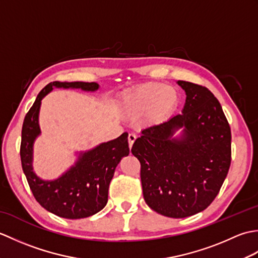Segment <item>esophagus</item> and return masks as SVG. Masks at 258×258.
<instances>
[{
    "mask_svg": "<svg viewBox=\"0 0 258 258\" xmlns=\"http://www.w3.org/2000/svg\"><path fill=\"white\" fill-rule=\"evenodd\" d=\"M135 140H136V135L135 134H133V133L128 134V145H130V149L133 146Z\"/></svg>",
    "mask_w": 258,
    "mask_h": 258,
    "instance_id": "obj_1",
    "label": "esophagus"
}]
</instances>
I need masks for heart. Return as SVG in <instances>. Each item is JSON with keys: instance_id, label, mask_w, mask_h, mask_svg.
Segmentation results:
<instances>
[{"instance_id": "1", "label": "heart", "mask_w": 258, "mask_h": 258, "mask_svg": "<svg viewBox=\"0 0 258 258\" xmlns=\"http://www.w3.org/2000/svg\"><path fill=\"white\" fill-rule=\"evenodd\" d=\"M178 102L175 89L162 83H149L126 93L119 101V113L126 117H139L145 114L146 124L162 123Z\"/></svg>"}]
</instances>
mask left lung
I'll use <instances>...</instances> for the list:
<instances>
[{"instance_id":"left-lung-1","label":"left lung","mask_w":258,"mask_h":258,"mask_svg":"<svg viewBox=\"0 0 258 258\" xmlns=\"http://www.w3.org/2000/svg\"><path fill=\"white\" fill-rule=\"evenodd\" d=\"M177 84L186 94L182 114L142 131L132 154L141 163L146 204L161 215L183 218L204 211L217 196L231 165L232 135L210 90Z\"/></svg>"}]
</instances>
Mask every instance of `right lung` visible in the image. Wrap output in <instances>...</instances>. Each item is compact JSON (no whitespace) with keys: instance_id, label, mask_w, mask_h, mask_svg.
Here are the masks:
<instances>
[{"instance_id":"1","label":"right lung","mask_w":258,"mask_h":258,"mask_svg":"<svg viewBox=\"0 0 258 258\" xmlns=\"http://www.w3.org/2000/svg\"><path fill=\"white\" fill-rule=\"evenodd\" d=\"M54 87L56 89H80L84 92H95L100 85L95 82H51L36 97L27 112L22 127L21 162L35 200L42 207L55 215L79 220L94 215L105 207L108 197V186L115 168L124 156L130 154L127 133L117 139L104 142L94 149L76 153L78 160L61 176L46 180L38 177L33 171V147L41 135L38 115L42 100Z\"/></svg>"}]
</instances>
